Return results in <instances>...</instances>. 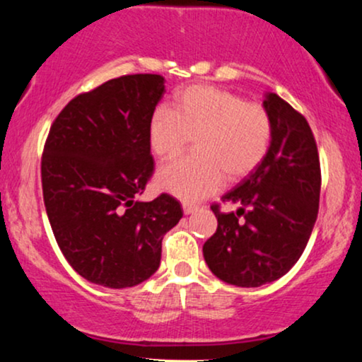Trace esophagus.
<instances>
[{
    "label": "esophagus",
    "mask_w": 362,
    "mask_h": 362,
    "mask_svg": "<svg viewBox=\"0 0 362 362\" xmlns=\"http://www.w3.org/2000/svg\"><path fill=\"white\" fill-rule=\"evenodd\" d=\"M182 209H184L185 215H190V214H194V211L199 210V206L194 204H189V202H184V204H182Z\"/></svg>",
    "instance_id": "34e87169"
}]
</instances>
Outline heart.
<instances>
[{"label": "heart", "instance_id": "obj_1", "mask_svg": "<svg viewBox=\"0 0 362 362\" xmlns=\"http://www.w3.org/2000/svg\"><path fill=\"white\" fill-rule=\"evenodd\" d=\"M272 115L262 104L211 86H190L173 99L172 109L157 107L148 124V142L160 160L194 153L162 167L157 184L185 202L205 199L226 180H240L269 151Z\"/></svg>", "mask_w": 362, "mask_h": 362}]
</instances>
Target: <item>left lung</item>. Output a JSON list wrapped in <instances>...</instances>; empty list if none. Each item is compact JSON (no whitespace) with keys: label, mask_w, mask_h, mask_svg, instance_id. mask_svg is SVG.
I'll return each mask as SVG.
<instances>
[{"label":"left lung","mask_w":362,"mask_h":362,"mask_svg":"<svg viewBox=\"0 0 362 362\" xmlns=\"http://www.w3.org/2000/svg\"><path fill=\"white\" fill-rule=\"evenodd\" d=\"M264 109L273 136L262 163L221 197L237 214L211 205L218 226L204 245L205 262L221 281L255 288L281 278L305 252L320 209L321 167L305 115L269 93Z\"/></svg>","instance_id":"obj_1"}]
</instances>
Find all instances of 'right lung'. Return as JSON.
Instances as JSON below:
<instances>
[{
    "label": "right lung",
    "mask_w": 362,
    "mask_h": 362,
    "mask_svg": "<svg viewBox=\"0 0 362 362\" xmlns=\"http://www.w3.org/2000/svg\"><path fill=\"white\" fill-rule=\"evenodd\" d=\"M165 93L158 74L110 79L71 99L41 158L52 233L81 276L129 288L157 272L162 238L184 211L168 194L139 202L153 173L148 124Z\"/></svg>",
    "instance_id": "add662e5"
}]
</instances>
